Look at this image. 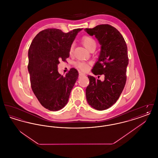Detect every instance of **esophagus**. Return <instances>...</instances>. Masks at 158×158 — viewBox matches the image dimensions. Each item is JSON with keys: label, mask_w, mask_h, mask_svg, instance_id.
<instances>
[{"label": "esophagus", "mask_w": 158, "mask_h": 158, "mask_svg": "<svg viewBox=\"0 0 158 158\" xmlns=\"http://www.w3.org/2000/svg\"><path fill=\"white\" fill-rule=\"evenodd\" d=\"M84 75V74L82 73H81V72H79V76H81Z\"/></svg>", "instance_id": "34e87169"}]
</instances>
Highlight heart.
<instances>
[{"label":"heart","mask_w":158,"mask_h":158,"mask_svg":"<svg viewBox=\"0 0 158 158\" xmlns=\"http://www.w3.org/2000/svg\"><path fill=\"white\" fill-rule=\"evenodd\" d=\"M82 43L83 44L85 47V48L88 49L89 51L92 48L96 47V42L95 40L90 36L83 37L82 38ZM73 44H72L70 47V49H69L70 54L73 53ZM75 66L79 70L83 72L87 71L89 68V64L88 63L85 62H81V61L76 62L75 63Z\"/></svg>","instance_id":"b5f03b06"}]
</instances>
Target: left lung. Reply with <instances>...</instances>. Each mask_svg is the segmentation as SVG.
Segmentation results:
<instances>
[{
	"mask_svg": "<svg viewBox=\"0 0 158 158\" xmlns=\"http://www.w3.org/2000/svg\"><path fill=\"white\" fill-rule=\"evenodd\" d=\"M85 31L91 36L94 35L101 45L98 60L92 72L105 76L101 81L88 76L89 84L86 89V97L92 108L105 110L117 102L126 85L127 47L120 32L110 25L101 24Z\"/></svg>",
	"mask_w": 158,
	"mask_h": 158,
	"instance_id": "left-lung-1",
	"label": "left lung"
}]
</instances>
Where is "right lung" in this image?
I'll return each instance as SVG.
<instances>
[{"label":"right lung","instance_id":"add662e5","mask_svg":"<svg viewBox=\"0 0 158 158\" xmlns=\"http://www.w3.org/2000/svg\"><path fill=\"white\" fill-rule=\"evenodd\" d=\"M82 29L64 33L59 29L40 31L33 39L28 50V69L31 88L40 104L56 111L67 104L78 72L70 69L65 76L58 72L59 60L69 57V49L76 35Z\"/></svg>","mask_w":158,"mask_h":158}]
</instances>
